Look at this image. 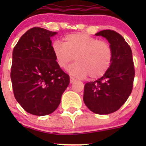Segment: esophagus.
<instances>
[{
  "label": "esophagus",
  "instance_id": "obj_1",
  "mask_svg": "<svg viewBox=\"0 0 146 146\" xmlns=\"http://www.w3.org/2000/svg\"><path fill=\"white\" fill-rule=\"evenodd\" d=\"M76 78H74L73 77H71V76H70V83H73V82H76Z\"/></svg>",
  "mask_w": 146,
  "mask_h": 146
}]
</instances>
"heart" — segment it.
I'll return each mask as SVG.
<instances>
[{
    "mask_svg": "<svg viewBox=\"0 0 146 146\" xmlns=\"http://www.w3.org/2000/svg\"><path fill=\"white\" fill-rule=\"evenodd\" d=\"M52 44V51L58 67L65 68L76 58L68 71L73 76L92 79L105 74L113 59V49L109 42L84 33H72Z\"/></svg>",
    "mask_w": 146,
    "mask_h": 146,
    "instance_id": "heart-1",
    "label": "heart"
}]
</instances>
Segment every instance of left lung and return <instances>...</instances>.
I'll return each instance as SVG.
<instances>
[{"mask_svg":"<svg viewBox=\"0 0 146 146\" xmlns=\"http://www.w3.org/2000/svg\"><path fill=\"white\" fill-rule=\"evenodd\" d=\"M108 40L113 49V59L105 74L84 88L83 101L90 111L109 114L117 111L129 98L135 76L132 51L123 36L106 29L95 34Z\"/></svg>","mask_w":146,"mask_h":146,"instance_id":"obj_1","label":"left lung"}]
</instances>
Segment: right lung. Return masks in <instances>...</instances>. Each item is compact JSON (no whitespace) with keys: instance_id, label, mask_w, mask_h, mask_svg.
I'll list each match as a JSON object with an SVG mask.
<instances>
[{"instance_id":"add662e5","label":"right lung","mask_w":146,"mask_h":146,"mask_svg":"<svg viewBox=\"0 0 146 146\" xmlns=\"http://www.w3.org/2000/svg\"><path fill=\"white\" fill-rule=\"evenodd\" d=\"M56 34L31 28L13 48L10 72L13 93L21 107L33 115L54 112L70 82L53 54L50 39Z\"/></svg>"}]
</instances>
